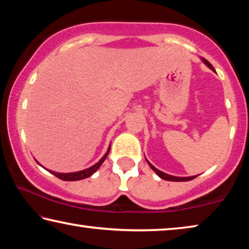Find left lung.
Here are the masks:
<instances>
[{
	"label": "left lung",
	"mask_w": 249,
	"mask_h": 249,
	"mask_svg": "<svg viewBox=\"0 0 249 249\" xmlns=\"http://www.w3.org/2000/svg\"><path fill=\"white\" fill-rule=\"evenodd\" d=\"M202 60H203V62L204 64L209 67V68H211L212 70H214V68H213V66L210 64V62L206 60V59H204V58H202ZM148 163H149V161H148ZM149 166H150V168L151 169H153L156 174H157L160 178L161 179H163V180H168V181H189V180H192V179H195L196 176H192V177H174V176H170V175H167V174H165V172H162V171H160V170H158L157 168H155L153 165H151V163H149Z\"/></svg>",
	"instance_id": "1"
}]
</instances>
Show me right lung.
I'll return each instance as SVG.
<instances>
[{
  "mask_svg": "<svg viewBox=\"0 0 249 249\" xmlns=\"http://www.w3.org/2000/svg\"><path fill=\"white\" fill-rule=\"evenodd\" d=\"M108 151H109V148L108 150L107 151V154H105L103 156V158L100 160L99 162H96L94 166H92L90 168H88V169L86 170H82V171H78V172H71V174H59V172H54V171H50L53 176H56L57 178L61 179V180H65V181H77V180H82V179H86L88 178V177H90L94 174V172L99 169L100 166L102 165L103 161L105 160V158L107 157L108 155Z\"/></svg>",
  "mask_w": 249,
  "mask_h": 249,
  "instance_id": "obj_1",
  "label": "right lung"
}]
</instances>
